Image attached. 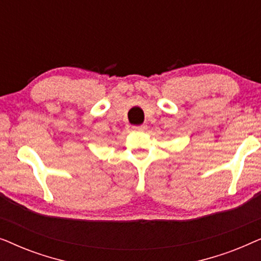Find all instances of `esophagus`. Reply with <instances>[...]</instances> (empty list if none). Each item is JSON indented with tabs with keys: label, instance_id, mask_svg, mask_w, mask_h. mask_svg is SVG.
I'll use <instances>...</instances> for the list:
<instances>
[{
	"label": "esophagus",
	"instance_id": "1",
	"mask_svg": "<svg viewBox=\"0 0 261 261\" xmlns=\"http://www.w3.org/2000/svg\"><path fill=\"white\" fill-rule=\"evenodd\" d=\"M133 129H134V130H140V132H142V130L147 129V126H146V124H140V126H133Z\"/></svg>",
	"mask_w": 261,
	"mask_h": 261
}]
</instances>
